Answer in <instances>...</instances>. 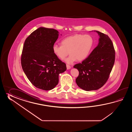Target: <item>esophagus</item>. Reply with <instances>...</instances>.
Listing matches in <instances>:
<instances>
[{
    "label": "esophagus",
    "instance_id": "obj_1",
    "mask_svg": "<svg viewBox=\"0 0 132 132\" xmlns=\"http://www.w3.org/2000/svg\"><path fill=\"white\" fill-rule=\"evenodd\" d=\"M67 70H68V69H71V67H70L69 65H67Z\"/></svg>",
    "mask_w": 132,
    "mask_h": 132
}]
</instances>
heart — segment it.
Returning a JSON list of instances; mask_svg holds the SVG:
<instances>
[{"mask_svg": "<svg viewBox=\"0 0 132 132\" xmlns=\"http://www.w3.org/2000/svg\"><path fill=\"white\" fill-rule=\"evenodd\" d=\"M61 44L53 46L54 54L59 59H63L69 51L70 55L65 61L71 64L76 59L80 61L87 58L93 47V39L89 34H76L65 38Z\"/></svg>", "mask_w": 132, "mask_h": 132, "instance_id": "obj_1", "label": "heart"}]
</instances>
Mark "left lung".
Instances as JSON below:
<instances>
[{"instance_id":"obj_1","label":"left lung","mask_w":132,"mask_h":132,"mask_svg":"<svg viewBox=\"0 0 132 132\" xmlns=\"http://www.w3.org/2000/svg\"><path fill=\"white\" fill-rule=\"evenodd\" d=\"M94 31L100 36L98 45L81 63L73 66L79 73L76 84L86 91L98 90L104 85L115 62V49L111 40L106 34Z\"/></svg>"}]
</instances>
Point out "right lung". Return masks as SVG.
Returning <instances> with one entry per match:
<instances>
[{
  "mask_svg": "<svg viewBox=\"0 0 132 132\" xmlns=\"http://www.w3.org/2000/svg\"><path fill=\"white\" fill-rule=\"evenodd\" d=\"M59 35L54 29L39 27L25 39L21 56L22 70L34 86L42 90L54 89L59 73L67 70L65 64L54 54L52 47Z\"/></svg>",
  "mask_w": 132,
  "mask_h": 132,
  "instance_id": "add662e5",
  "label": "right lung"
}]
</instances>
